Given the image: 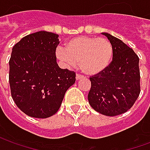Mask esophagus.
Segmentation results:
<instances>
[{"instance_id":"34e87169","label":"esophagus","mask_w":150,"mask_h":150,"mask_svg":"<svg viewBox=\"0 0 150 150\" xmlns=\"http://www.w3.org/2000/svg\"><path fill=\"white\" fill-rule=\"evenodd\" d=\"M83 75H79V74H77V75H76V76H75V79H76V80H79V79L83 78Z\"/></svg>"}]
</instances>
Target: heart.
Masks as SVG:
<instances>
[{"instance_id":"obj_1","label":"heart","mask_w":150,"mask_h":150,"mask_svg":"<svg viewBox=\"0 0 150 150\" xmlns=\"http://www.w3.org/2000/svg\"><path fill=\"white\" fill-rule=\"evenodd\" d=\"M55 54L66 67H74L79 62L82 71L94 75L104 71L110 65L113 46L107 38L83 36L67 41L65 47H58Z\"/></svg>"}]
</instances>
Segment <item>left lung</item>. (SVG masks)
<instances>
[{"label": "left lung", "mask_w": 150, "mask_h": 150, "mask_svg": "<svg viewBox=\"0 0 150 150\" xmlns=\"http://www.w3.org/2000/svg\"><path fill=\"white\" fill-rule=\"evenodd\" d=\"M113 46L112 61L104 71L90 78L88 101L100 114L114 116L126 112L138 98L140 88L139 58L130 48L108 33H102Z\"/></svg>", "instance_id": "obj_1"}]
</instances>
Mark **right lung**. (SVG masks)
<instances>
[{
  "label": "right lung",
  "instance_id": "right-lung-1",
  "mask_svg": "<svg viewBox=\"0 0 150 150\" xmlns=\"http://www.w3.org/2000/svg\"><path fill=\"white\" fill-rule=\"evenodd\" d=\"M59 35L38 31L21 38L12 50L9 85L13 100L24 113L47 118L61 106L66 91L75 83V73L57 63Z\"/></svg>",
  "mask_w": 150,
  "mask_h": 150
}]
</instances>
